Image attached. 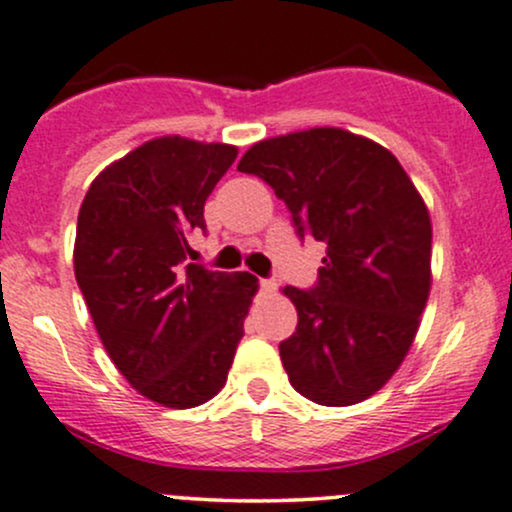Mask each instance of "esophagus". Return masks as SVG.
Returning <instances> with one entry per match:
<instances>
[{
	"mask_svg": "<svg viewBox=\"0 0 512 512\" xmlns=\"http://www.w3.org/2000/svg\"><path fill=\"white\" fill-rule=\"evenodd\" d=\"M278 285H276V280H271V278H261V290H266V293H273V290H276Z\"/></svg>",
	"mask_w": 512,
	"mask_h": 512,
	"instance_id": "34e87169",
	"label": "esophagus"
}]
</instances>
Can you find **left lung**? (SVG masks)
<instances>
[{
	"instance_id": "8db88e82",
	"label": "left lung",
	"mask_w": 512,
	"mask_h": 512,
	"mask_svg": "<svg viewBox=\"0 0 512 512\" xmlns=\"http://www.w3.org/2000/svg\"><path fill=\"white\" fill-rule=\"evenodd\" d=\"M239 170L271 185L300 239L324 246L317 283L283 288L298 310L278 346L290 386L329 408L371 398L403 364L430 295L420 192L388 148L332 126L258 141Z\"/></svg>"
}]
</instances>
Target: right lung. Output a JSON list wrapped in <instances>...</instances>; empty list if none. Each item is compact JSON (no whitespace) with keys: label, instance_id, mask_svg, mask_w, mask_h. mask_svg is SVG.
I'll use <instances>...</instances> for the list:
<instances>
[{"label":"right lung","instance_id":"add662e5","mask_svg":"<svg viewBox=\"0 0 512 512\" xmlns=\"http://www.w3.org/2000/svg\"><path fill=\"white\" fill-rule=\"evenodd\" d=\"M236 158L227 144L146 141L92 180L75 278L104 349L141 395L195 408L227 383L258 280L192 263L205 202Z\"/></svg>","mask_w":512,"mask_h":512}]
</instances>
